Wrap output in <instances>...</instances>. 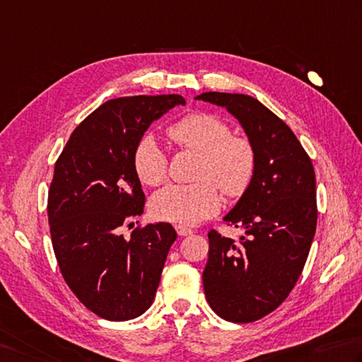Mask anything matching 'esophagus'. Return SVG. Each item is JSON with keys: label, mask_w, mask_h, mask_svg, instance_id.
<instances>
[{"label": "esophagus", "mask_w": 362, "mask_h": 362, "mask_svg": "<svg viewBox=\"0 0 362 362\" xmlns=\"http://www.w3.org/2000/svg\"><path fill=\"white\" fill-rule=\"evenodd\" d=\"M175 230H177V233H179L180 237H185V235H189V233H193V230L185 228V226H177Z\"/></svg>", "instance_id": "obj_1"}]
</instances>
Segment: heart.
I'll use <instances>...</instances> for the list:
<instances>
[{
  "label": "heart",
  "instance_id": "heart-1",
  "mask_svg": "<svg viewBox=\"0 0 362 362\" xmlns=\"http://www.w3.org/2000/svg\"><path fill=\"white\" fill-rule=\"evenodd\" d=\"M174 143L201 153L197 179L191 185H168L151 201L152 215L160 221L193 226L216 214L221 197H238L250 188L256 174V151L246 138L233 136L230 125L210 112H193L169 127ZM132 166L138 180L157 187L168 175V157L153 134H144L134 146Z\"/></svg>",
  "mask_w": 362,
  "mask_h": 362
}]
</instances>
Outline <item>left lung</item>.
Returning a JSON list of instances; mask_svg holds the SVG:
<instances>
[{"instance_id":"1","label":"left lung","mask_w":362,"mask_h":362,"mask_svg":"<svg viewBox=\"0 0 362 362\" xmlns=\"http://www.w3.org/2000/svg\"><path fill=\"white\" fill-rule=\"evenodd\" d=\"M196 100L228 110L256 151L251 185L223 218L243 235L210 230L202 273L210 308L228 322L250 323L287 298L306 264L317 228L314 166L288 125L257 98L204 92Z\"/></svg>"}]
</instances>
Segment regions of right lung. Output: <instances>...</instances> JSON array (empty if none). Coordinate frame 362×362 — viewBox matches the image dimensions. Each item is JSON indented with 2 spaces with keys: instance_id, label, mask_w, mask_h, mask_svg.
Here are the masks:
<instances>
[{
  "instance_id": "right-lung-1",
  "label": "right lung",
  "mask_w": 362,
  "mask_h": 362,
  "mask_svg": "<svg viewBox=\"0 0 362 362\" xmlns=\"http://www.w3.org/2000/svg\"><path fill=\"white\" fill-rule=\"evenodd\" d=\"M185 98L119 97L100 105L69 138L48 191L54 256L70 290L84 306L111 322L136 318L151 308L169 247V223L120 228L143 215L146 196L134 175V146L152 122Z\"/></svg>"
}]
</instances>
